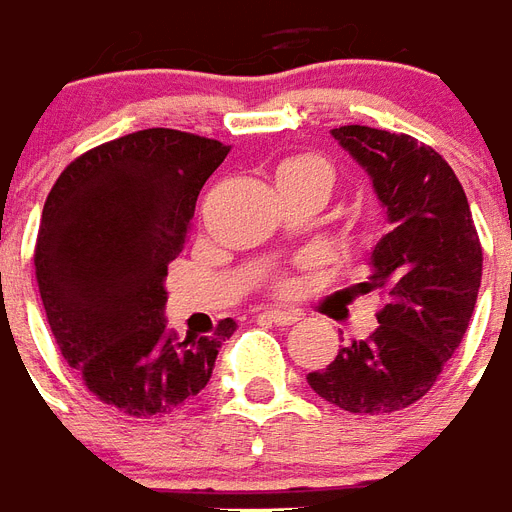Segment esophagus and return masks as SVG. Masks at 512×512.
<instances>
[{"instance_id": "1", "label": "esophagus", "mask_w": 512, "mask_h": 512, "mask_svg": "<svg viewBox=\"0 0 512 512\" xmlns=\"http://www.w3.org/2000/svg\"><path fill=\"white\" fill-rule=\"evenodd\" d=\"M261 317H264V320H269V322H275L277 327H290V325H296V322H298V314L280 312V309H275V312H264Z\"/></svg>"}]
</instances>
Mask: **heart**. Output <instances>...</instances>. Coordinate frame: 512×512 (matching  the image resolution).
<instances>
[{
    "instance_id": "obj_1",
    "label": "heart",
    "mask_w": 512,
    "mask_h": 512,
    "mask_svg": "<svg viewBox=\"0 0 512 512\" xmlns=\"http://www.w3.org/2000/svg\"><path fill=\"white\" fill-rule=\"evenodd\" d=\"M288 179H309L314 185H320L322 190L330 192L333 187V169L325 158L317 155H301V158H290L277 169L275 182H288ZM275 290L280 296H293L298 290V280L293 275H282L275 280Z\"/></svg>"
}]
</instances>
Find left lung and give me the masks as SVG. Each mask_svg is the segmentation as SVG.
I'll use <instances>...</instances> for the list:
<instances>
[{
  "label": "left lung",
  "mask_w": 512,
  "mask_h": 512,
  "mask_svg": "<svg viewBox=\"0 0 512 512\" xmlns=\"http://www.w3.org/2000/svg\"><path fill=\"white\" fill-rule=\"evenodd\" d=\"M333 137L365 166L391 222L359 290L386 301L365 341L343 346L306 383L354 415H386L423 399L473 317L484 253L455 171L410 134L338 126Z\"/></svg>",
  "instance_id": "obj_1"
}]
</instances>
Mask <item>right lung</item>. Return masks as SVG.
I'll list each match as a JSON object with an SVG mask.
<instances>
[{
    "mask_svg": "<svg viewBox=\"0 0 512 512\" xmlns=\"http://www.w3.org/2000/svg\"><path fill=\"white\" fill-rule=\"evenodd\" d=\"M230 145L142 129L65 166L36 237V282L65 362L102 404L132 418L179 410L206 388L224 338L166 327L169 264L185 248L195 200Z\"/></svg>",
    "mask_w": 512,
    "mask_h": 512,
    "instance_id": "right-lung-1",
    "label": "right lung"
}]
</instances>
